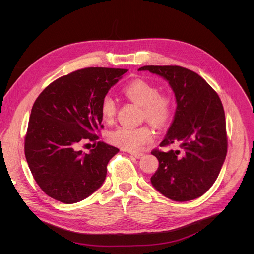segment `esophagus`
I'll list each match as a JSON object with an SVG mask.
<instances>
[{
	"label": "esophagus",
	"instance_id": "1",
	"mask_svg": "<svg viewBox=\"0 0 254 254\" xmlns=\"http://www.w3.org/2000/svg\"><path fill=\"white\" fill-rule=\"evenodd\" d=\"M130 155L136 159H139L143 156V153H140V152H130Z\"/></svg>",
	"mask_w": 254,
	"mask_h": 254
}]
</instances>
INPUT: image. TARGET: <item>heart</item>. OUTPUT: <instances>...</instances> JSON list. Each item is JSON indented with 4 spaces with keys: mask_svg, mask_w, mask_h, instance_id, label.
<instances>
[{
    "mask_svg": "<svg viewBox=\"0 0 254 254\" xmlns=\"http://www.w3.org/2000/svg\"><path fill=\"white\" fill-rule=\"evenodd\" d=\"M125 95L142 108L141 116L158 127H166L172 119L174 103L172 96L168 93H161L156 85L143 80L135 79L124 88ZM100 114L102 119L110 123L117 114V102L111 94H105L100 102ZM110 140L116 146L135 151L143 144L154 139V131L148 125L139 127L121 126L110 133Z\"/></svg>",
    "mask_w": 254,
    "mask_h": 254,
    "instance_id": "b5f03b06",
    "label": "heart"
}]
</instances>
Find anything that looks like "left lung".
Instances as JSON below:
<instances>
[{
    "label": "left lung",
    "mask_w": 254,
    "mask_h": 254,
    "mask_svg": "<svg viewBox=\"0 0 254 254\" xmlns=\"http://www.w3.org/2000/svg\"><path fill=\"white\" fill-rule=\"evenodd\" d=\"M167 79L177 101L174 121L161 148L154 149L159 168L153 186L165 197L184 202L205 194L218 177L227 154L225 114L217 92L196 72L177 65H147Z\"/></svg>",
    "instance_id": "left-lung-1"
}]
</instances>
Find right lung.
I'll use <instances>...</instances> for the list:
<instances>
[{"label": "right lung", "instance_id": "right-lung-1", "mask_svg": "<svg viewBox=\"0 0 254 254\" xmlns=\"http://www.w3.org/2000/svg\"><path fill=\"white\" fill-rule=\"evenodd\" d=\"M127 69L87 67L51 82L36 98L25 135V157L36 183L65 204L79 202L103 183L107 164L120 151L97 141L100 102ZM92 141L89 154L78 150Z\"/></svg>", "mask_w": 254, "mask_h": 254}]
</instances>
